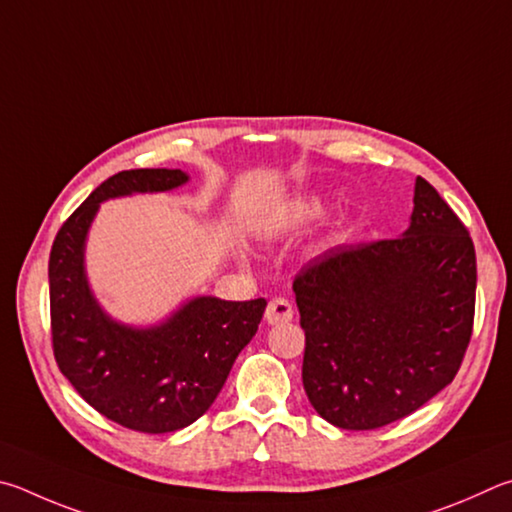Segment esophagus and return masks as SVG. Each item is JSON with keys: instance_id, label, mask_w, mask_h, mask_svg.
<instances>
[{"instance_id": "1", "label": "esophagus", "mask_w": 512, "mask_h": 512, "mask_svg": "<svg viewBox=\"0 0 512 512\" xmlns=\"http://www.w3.org/2000/svg\"><path fill=\"white\" fill-rule=\"evenodd\" d=\"M292 317H294V308L288 299H274L265 310V319L270 326L288 324V321H292Z\"/></svg>"}]
</instances>
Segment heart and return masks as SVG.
<instances>
[{"label":"heart","instance_id":"heart-1","mask_svg":"<svg viewBox=\"0 0 512 512\" xmlns=\"http://www.w3.org/2000/svg\"><path fill=\"white\" fill-rule=\"evenodd\" d=\"M324 213V202L319 197H310V200H303L292 209V220L294 222H310L317 220L319 215Z\"/></svg>","mask_w":512,"mask_h":512}]
</instances>
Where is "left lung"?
<instances>
[{"label": "left lung", "instance_id": "8db88e82", "mask_svg": "<svg viewBox=\"0 0 512 512\" xmlns=\"http://www.w3.org/2000/svg\"><path fill=\"white\" fill-rule=\"evenodd\" d=\"M292 290L310 405L335 427L378 429L454 380L472 335L477 256L463 222L416 177L400 238L328 249Z\"/></svg>", "mask_w": 512, "mask_h": 512}]
</instances>
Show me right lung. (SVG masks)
<instances>
[{
  "label": "right lung",
  "mask_w": 512,
  "mask_h": 512,
  "mask_svg": "<svg viewBox=\"0 0 512 512\" xmlns=\"http://www.w3.org/2000/svg\"><path fill=\"white\" fill-rule=\"evenodd\" d=\"M170 168L121 170L62 224L51 247L53 355L98 414L134 432L166 434L195 423L218 398L238 353L256 335L267 301L193 297L152 326L107 315L87 279L85 249L101 204L184 186Z\"/></svg>",
  "instance_id": "obj_1"
}]
</instances>
